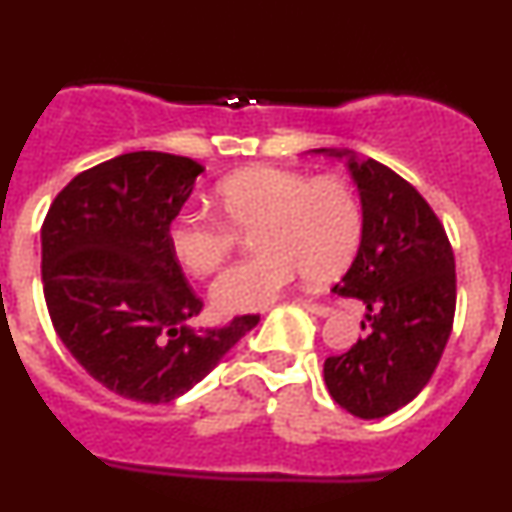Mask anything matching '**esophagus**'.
I'll list each match as a JSON object with an SVG mask.
<instances>
[{"label":"esophagus","mask_w":512,"mask_h":512,"mask_svg":"<svg viewBox=\"0 0 512 512\" xmlns=\"http://www.w3.org/2000/svg\"><path fill=\"white\" fill-rule=\"evenodd\" d=\"M301 306H304L306 311H311V314H314V316H321V319H326V316L331 314V309H328L326 304H319V301L304 299V301H301Z\"/></svg>","instance_id":"obj_1"}]
</instances>
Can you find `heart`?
Instances as JSON below:
<instances>
[{"label": "heart", "instance_id": "1", "mask_svg": "<svg viewBox=\"0 0 512 512\" xmlns=\"http://www.w3.org/2000/svg\"><path fill=\"white\" fill-rule=\"evenodd\" d=\"M220 218L184 211L166 230L171 255L186 272L206 277L225 265L235 230L254 228L252 260L220 274L211 287L218 314H242L272 304L289 284L336 277L351 265L363 235V213L343 181L309 179L299 171L255 166L220 181L213 191Z\"/></svg>", "mask_w": 512, "mask_h": 512}]
</instances>
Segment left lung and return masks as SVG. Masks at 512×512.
Instances as JSON below:
<instances>
[{
	"label": "left lung",
	"instance_id": "obj_1",
	"mask_svg": "<svg viewBox=\"0 0 512 512\" xmlns=\"http://www.w3.org/2000/svg\"><path fill=\"white\" fill-rule=\"evenodd\" d=\"M311 152L346 161L363 208L358 252L333 292L363 301L368 336L326 358L324 383L343 410L380 419L422 392L444 353L456 309L454 252L429 203L385 164L351 149Z\"/></svg>",
	"mask_w": 512,
	"mask_h": 512
}]
</instances>
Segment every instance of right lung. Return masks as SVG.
I'll return each instance as SVG.
<instances>
[{
	"label": "right lung",
	"mask_w": 512,
	"mask_h": 512,
	"mask_svg": "<svg viewBox=\"0 0 512 512\" xmlns=\"http://www.w3.org/2000/svg\"><path fill=\"white\" fill-rule=\"evenodd\" d=\"M201 174L198 161L174 154H120L75 176L43 220L41 279L53 328L85 373L127 400H176L260 321L188 326L203 304L166 230Z\"/></svg>",
	"instance_id": "right-lung-1"
}]
</instances>
